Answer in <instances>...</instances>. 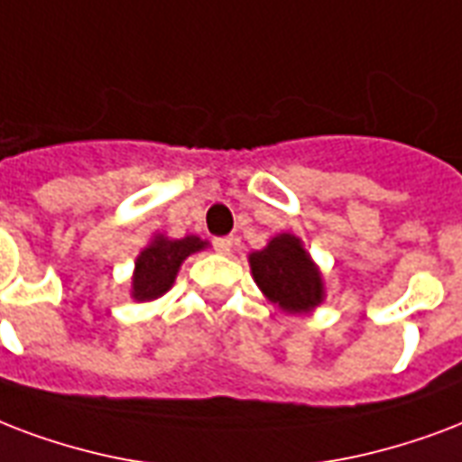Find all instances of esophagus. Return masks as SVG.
Listing matches in <instances>:
<instances>
[{
    "instance_id": "34e87169",
    "label": "esophagus",
    "mask_w": 462,
    "mask_h": 462,
    "mask_svg": "<svg viewBox=\"0 0 462 462\" xmlns=\"http://www.w3.org/2000/svg\"><path fill=\"white\" fill-rule=\"evenodd\" d=\"M213 246H216L217 254H230L232 246H235V239H232V237H216V239H213Z\"/></svg>"
}]
</instances>
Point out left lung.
Segmentation results:
<instances>
[{
	"label": "left lung",
	"mask_w": 462,
	"mask_h": 462,
	"mask_svg": "<svg viewBox=\"0 0 462 462\" xmlns=\"http://www.w3.org/2000/svg\"><path fill=\"white\" fill-rule=\"evenodd\" d=\"M249 263L266 298L286 312H308L322 302V278L293 235L273 237L266 249L249 256Z\"/></svg>",
	"instance_id": "obj_1"
}]
</instances>
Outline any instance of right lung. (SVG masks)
<instances>
[{"label":"right lung","instance_id":"right-lung-1","mask_svg":"<svg viewBox=\"0 0 462 462\" xmlns=\"http://www.w3.org/2000/svg\"><path fill=\"white\" fill-rule=\"evenodd\" d=\"M206 242L199 237L184 239H154L135 262V278H133V298L137 300H154L171 288L176 271L186 256L203 249Z\"/></svg>","mask_w":462,"mask_h":462}]
</instances>
